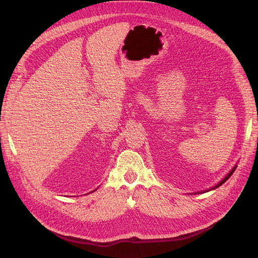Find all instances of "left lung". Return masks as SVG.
I'll list each match as a JSON object with an SVG mask.
<instances>
[{
	"label": "left lung",
	"instance_id": "1",
	"mask_svg": "<svg viewBox=\"0 0 258 258\" xmlns=\"http://www.w3.org/2000/svg\"><path fill=\"white\" fill-rule=\"evenodd\" d=\"M236 168H237V166H236L235 168H233V169H232V170L230 171V172H229V173H228L227 175H226V176H225V178H224V179H222V181H221L220 183H218V184H217L216 186H214V187H213V188H211V190H212V189H215V188H217V187H220L221 185H223V184H224V183H225L226 181H227V179H228V178H229V177H230V176L232 175V173H233V172H235V170H236Z\"/></svg>",
	"mask_w": 258,
	"mask_h": 258
}]
</instances>
